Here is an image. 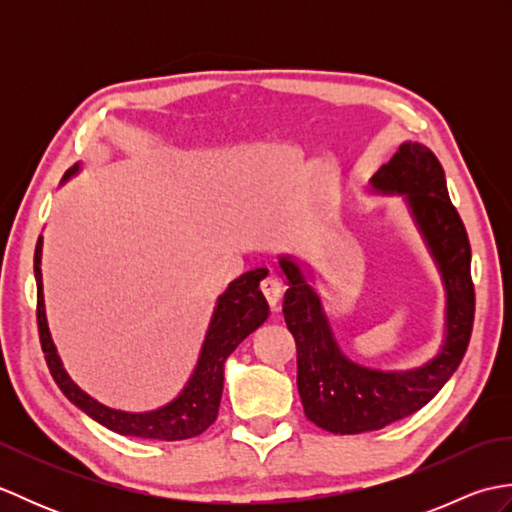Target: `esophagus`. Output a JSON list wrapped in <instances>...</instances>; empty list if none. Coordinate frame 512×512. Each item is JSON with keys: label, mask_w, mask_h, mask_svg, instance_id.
Instances as JSON below:
<instances>
[{"label": "esophagus", "mask_w": 512, "mask_h": 512, "mask_svg": "<svg viewBox=\"0 0 512 512\" xmlns=\"http://www.w3.org/2000/svg\"><path fill=\"white\" fill-rule=\"evenodd\" d=\"M259 288H262V295L266 297L268 306L275 310L279 306L281 292H284V286H281V281L277 277H266L262 284H259Z\"/></svg>", "instance_id": "1"}]
</instances>
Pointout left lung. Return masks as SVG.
I'll use <instances>...</instances> for the list:
<instances>
[{
	"label": "left lung",
	"instance_id": "1",
	"mask_svg": "<svg viewBox=\"0 0 512 512\" xmlns=\"http://www.w3.org/2000/svg\"><path fill=\"white\" fill-rule=\"evenodd\" d=\"M372 184L385 193H405L416 222L436 255L447 286V343L424 367L385 374L345 358L336 345L317 292L288 257L279 266L288 279L284 319L297 343V387L310 422L332 433L383 429L422 409L462 363L475 319L471 244L455 209L444 169L429 147L400 145Z\"/></svg>",
	"mask_w": 512,
	"mask_h": 512
}]
</instances>
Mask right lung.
Wrapping results in <instances>:
<instances>
[{
	"label": "right lung",
	"mask_w": 512,
	"mask_h": 512,
	"mask_svg": "<svg viewBox=\"0 0 512 512\" xmlns=\"http://www.w3.org/2000/svg\"><path fill=\"white\" fill-rule=\"evenodd\" d=\"M72 173V171H70ZM41 235L35 248V279H37V328L43 356L54 383L59 385L63 396L74 402L81 411L88 413L103 427L112 429L121 436L147 438V440H189L200 436L211 427L220 409L222 387H224V361L233 354L235 347L242 343L250 332L268 319V303L259 290L268 270L255 268L248 270L226 288L224 295L217 299V308L206 332L198 367L184 387L182 394L158 411L149 413H125L116 411L96 402L92 396L76 387L59 361L57 350L48 332L46 310H43L41 292Z\"/></svg>",
	"instance_id": "obj_1"
}]
</instances>
